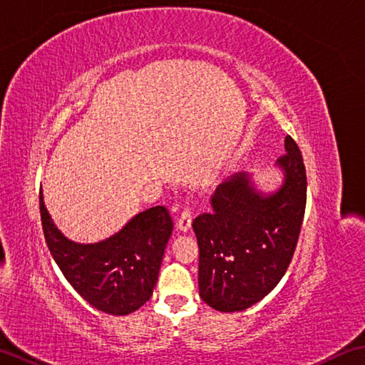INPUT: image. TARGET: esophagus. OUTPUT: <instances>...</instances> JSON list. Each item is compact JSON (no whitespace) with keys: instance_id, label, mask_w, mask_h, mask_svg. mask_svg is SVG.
Returning a JSON list of instances; mask_svg holds the SVG:
<instances>
[{"instance_id":"obj_1","label":"esophagus","mask_w":365,"mask_h":365,"mask_svg":"<svg viewBox=\"0 0 365 365\" xmlns=\"http://www.w3.org/2000/svg\"><path fill=\"white\" fill-rule=\"evenodd\" d=\"M191 221H192V213L191 208H183V212L180 213V218L177 221V229L182 232H187L191 227Z\"/></svg>"}]
</instances>
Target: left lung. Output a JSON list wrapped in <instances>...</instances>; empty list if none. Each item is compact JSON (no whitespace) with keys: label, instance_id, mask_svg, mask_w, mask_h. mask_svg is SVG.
<instances>
[{"label":"left lung","instance_id":"left-lung-1","mask_svg":"<svg viewBox=\"0 0 365 365\" xmlns=\"http://www.w3.org/2000/svg\"><path fill=\"white\" fill-rule=\"evenodd\" d=\"M284 183L265 195L235 174L212 196V212L192 221L199 245V294L221 312H240L274 289L289 268L306 210V168L298 144L285 138L277 160Z\"/></svg>","mask_w":365,"mask_h":365}]
</instances>
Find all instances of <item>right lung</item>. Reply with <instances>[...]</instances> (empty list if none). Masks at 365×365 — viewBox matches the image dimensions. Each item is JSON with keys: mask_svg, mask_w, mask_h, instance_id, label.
Instances as JSON below:
<instances>
[{"mask_svg": "<svg viewBox=\"0 0 365 365\" xmlns=\"http://www.w3.org/2000/svg\"><path fill=\"white\" fill-rule=\"evenodd\" d=\"M46 246L59 269L91 306L111 315H128L152 297L174 222L166 207L136 215L103 242L81 245L66 238L38 195Z\"/></svg>", "mask_w": 365, "mask_h": 365, "instance_id": "add662e5", "label": "right lung"}]
</instances>
